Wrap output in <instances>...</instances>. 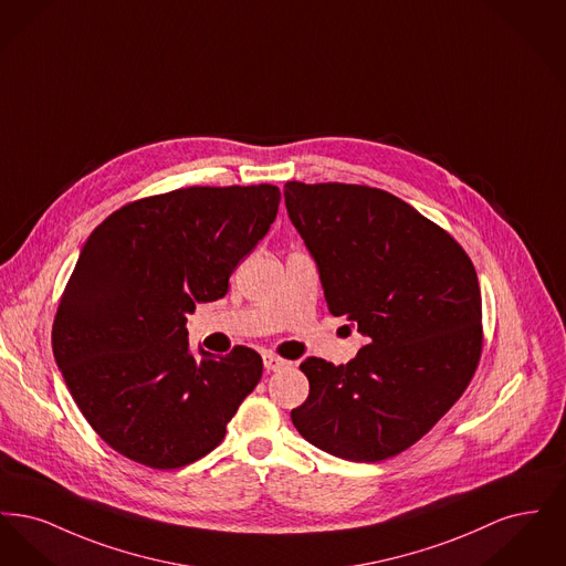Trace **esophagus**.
I'll return each mask as SVG.
<instances>
[{
    "label": "esophagus",
    "instance_id": "1",
    "mask_svg": "<svg viewBox=\"0 0 566 566\" xmlns=\"http://www.w3.org/2000/svg\"><path fill=\"white\" fill-rule=\"evenodd\" d=\"M263 365H265L268 371H280V369L291 367V360L280 358V356H275V354H271V352H265V354H263Z\"/></svg>",
    "mask_w": 566,
    "mask_h": 566
}]
</instances>
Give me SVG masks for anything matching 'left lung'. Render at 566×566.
Segmentation results:
<instances>
[{
  "label": "left lung",
  "mask_w": 566,
  "mask_h": 566,
  "mask_svg": "<svg viewBox=\"0 0 566 566\" xmlns=\"http://www.w3.org/2000/svg\"><path fill=\"white\" fill-rule=\"evenodd\" d=\"M289 218L333 316L369 337L348 365L305 358L291 411L312 446L352 462L397 457L457 403L482 356V295L460 243L403 199L360 185L286 182Z\"/></svg>",
  "instance_id": "left-lung-1"
}]
</instances>
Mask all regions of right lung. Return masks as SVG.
Returning <instances> with one entry per match:
<instances>
[{
  "mask_svg": "<svg viewBox=\"0 0 566 566\" xmlns=\"http://www.w3.org/2000/svg\"><path fill=\"white\" fill-rule=\"evenodd\" d=\"M277 206L273 185L171 190L112 212L82 245L54 316V360L118 454L167 471L224 439L263 360L243 346L192 354L187 314L227 295Z\"/></svg>",
  "mask_w": 566,
  "mask_h": 566,
  "instance_id": "right-lung-1",
  "label": "right lung"
}]
</instances>
